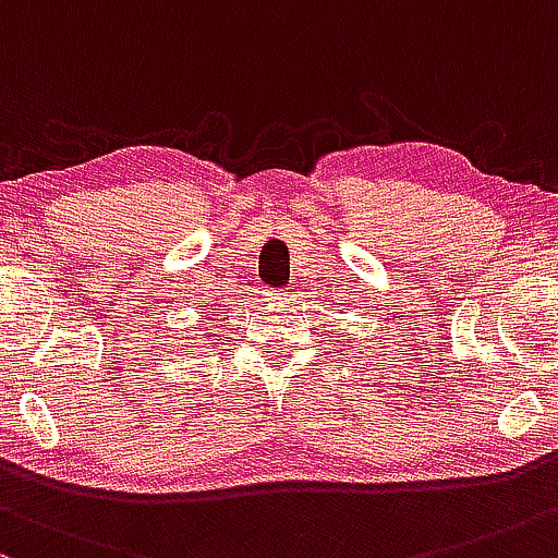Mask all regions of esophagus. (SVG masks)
I'll return each instance as SVG.
<instances>
[{"label": "esophagus", "mask_w": 558, "mask_h": 558, "mask_svg": "<svg viewBox=\"0 0 558 558\" xmlns=\"http://www.w3.org/2000/svg\"><path fill=\"white\" fill-rule=\"evenodd\" d=\"M263 295L268 300H281V303H284V300L290 298V292H287L284 287H268V290H263Z\"/></svg>", "instance_id": "esophagus-1"}]
</instances>
